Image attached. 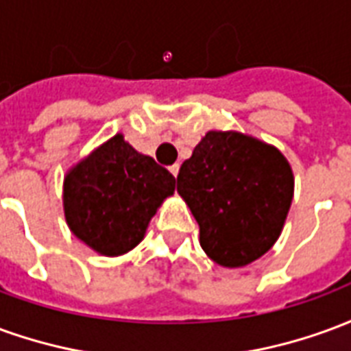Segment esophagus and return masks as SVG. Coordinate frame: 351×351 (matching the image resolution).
Returning a JSON list of instances; mask_svg holds the SVG:
<instances>
[{
  "label": "esophagus",
  "instance_id": "esophagus-1",
  "mask_svg": "<svg viewBox=\"0 0 351 351\" xmlns=\"http://www.w3.org/2000/svg\"><path fill=\"white\" fill-rule=\"evenodd\" d=\"M169 171L173 173V176H178V171H180V165H178V163H175V165H171V167H169Z\"/></svg>",
  "mask_w": 351,
  "mask_h": 351
}]
</instances>
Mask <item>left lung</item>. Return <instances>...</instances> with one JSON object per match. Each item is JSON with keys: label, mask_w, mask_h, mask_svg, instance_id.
<instances>
[{"label": "left lung", "mask_w": 351, "mask_h": 351, "mask_svg": "<svg viewBox=\"0 0 351 351\" xmlns=\"http://www.w3.org/2000/svg\"><path fill=\"white\" fill-rule=\"evenodd\" d=\"M199 223L201 248L243 267L276 243L293 199V173L271 145L235 131H208L176 176Z\"/></svg>", "instance_id": "left-lung-1"}]
</instances>
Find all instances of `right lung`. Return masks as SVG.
<instances>
[{"label": "right lung", "instance_id": "right-lung-1", "mask_svg": "<svg viewBox=\"0 0 351 351\" xmlns=\"http://www.w3.org/2000/svg\"><path fill=\"white\" fill-rule=\"evenodd\" d=\"M175 184L167 169L114 135L65 176V220L90 248L120 256L143 241Z\"/></svg>", "mask_w": 351, "mask_h": 351}]
</instances>
